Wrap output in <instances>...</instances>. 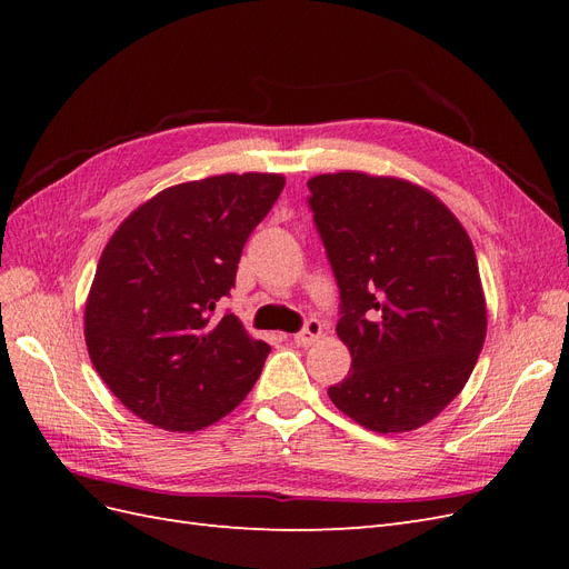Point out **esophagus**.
Instances as JSON below:
<instances>
[{
  "mask_svg": "<svg viewBox=\"0 0 569 569\" xmlns=\"http://www.w3.org/2000/svg\"><path fill=\"white\" fill-rule=\"evenodd\" d=\"M320 337H322V322L311 318V320H306L303 330L299 335H295V343H299V347H311V343H316Z\"/></svg>",
  "mask_w": 569,
  "mask_h": 569,
  "instance_id": "obj_1",
  "label": "esophagus"
}]
</instances>
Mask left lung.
I'll return each instance as SVG.
<instances>
[{
    "label": "left lung",
    "mask_w": 569,
    "mask_h": 569,
    "mask_svg": "<svg viewBox=\"0 0 569 569\" xmlns=\"http://www.w3.org/2000/svg\"><path fill=\"white\" fill-rule=\"evenodd\" d=\"M339 284L337 335L351 372L327 389L370 432L435 420L470 380L487 337L477 256L460 220L425 187L341 170L308 180Z\"/></svg>",
    "instance_id": "obj_1"
}]
</instances>
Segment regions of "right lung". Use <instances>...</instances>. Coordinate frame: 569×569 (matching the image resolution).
Segmentation results:
<instances>
[{"mask_svg": "<svg viewBox=\"0 0 569 569\" xmlns=\"http://www.w3.org/2000/svg\"><path fill=\"white\" fill-rule=\"evenodd\" d=\"M282 187L278 173L173 184L111 234L84 303V343L137 418L194 432L226 418L256 385L270 347L216 308Z\"/></svg>", "mask_w": 569, "mask_h": 569, "instance_id": "add662e5", "label": "right lung"}]
</instances>
